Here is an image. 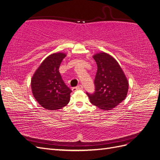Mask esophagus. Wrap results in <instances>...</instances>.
Returning a JSON list of instances; mask_svg holds the SVG:
<instances>
[{"mask_svg":"<svg viewBox=\"0 0 160 160\" xmlns=\"http://www.w3.org/2000/svg\"><path fill=\"white\" fill-rule=\"evenodd\" d=\"M83 86H82L81 85L75 87V88H72V91H73V92L76 91L77 90H83Z\"/></svg>","mask_w":160,"mask_h":160,"instance_id":"esophagus-1","label":"esophagus"}]
</instances>
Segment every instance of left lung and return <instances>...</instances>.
<instances>
[{"mask_svg": "<svg viewBox=\"0 0 160 160\" xmlns=\"http://www.w3.org/2000/svg\"><path fill=\"white\" fill-rule=\"evenodd\" d=\"M97 65L94 79L95 91L87 95L90 102L103 110H109L123 101L127 96L129 84L118 62L105 52L93 56Z\"/></svg>", "mask_w": 160, "mask_h": 160, "instance_id": "1", "label": "left lung"}]
</instances>
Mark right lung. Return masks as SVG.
<instances>
[{
	"instance_id": "obj_1",
	"label": "right lung",
	"mask_w": 160,
	"mask_h": 160,
	"mask_svg": "<svg viewBox=\"0 0 160 160\" xmlns=\"http://www.w3.org/2000/svg\"><path fill=\"white\" fill-rule=\"evenodd\" d=\"M65 57L61 52L47 57L32 76L31 89L34 98L46 109H59L69 102L72 91L64 83L59 71Z\"/></svg>"
}]
</instances>
